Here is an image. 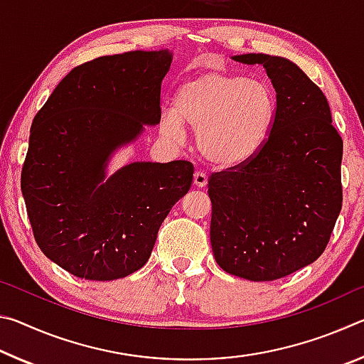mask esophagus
<instances>
[{
	"label": "esophagus",
	"instance_id": "1",
	"mask_svg": "<svg viewBox=\"0 0 364 364\" xmlns=\"http://www.w3.org/2000/svg\"><path fill=\"white\" fill-rule=\"evenodd\" d=\"M194 186L196 188H205L207 186V175L202 171H196L194 173Z\"/></svg>",
	"mask_w": 364,
	"mask_h": 364
}]
</instances>
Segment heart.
Here are the masks:
<instances>
[{"label": "heart", "mask_w": 364, "mask_h": 364, "mask_svg": "<svg viewBox=\"0 0 364 364\" xmlns=\"http://www.w3.org/2000/svg\"><path fill=\"white\" fill-rule=\"evenodd\" d=\"M276 114V97L258 78L205 70L178 86L171 114L160 120L162 132L181 136L196 130L197 151L215 167L242 165L263 149Z\"/></svg>", "instance_id": "obj_1"}]
</instances>
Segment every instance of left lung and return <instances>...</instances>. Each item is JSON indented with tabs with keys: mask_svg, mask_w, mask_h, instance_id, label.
<instances>
[{
	"mask_svg": "<svg viewBox=\"0 0 364 364\" xmlns=\"http://www.w3.org/2000/svg\"><path fill=\"white\" fill-rule=\"evenodd\" d=\"M262 64L276 91V114L263 149L208 178L210 242L226 273L274 281L319 258L342 208L343 143L328 100L289 59L241 54Z\"/></svg>",
	"mask_w": 364,
	"mask_h": 364,
	"instance_id": "obj_1",
	"label": "left lung"
}]
</instances>
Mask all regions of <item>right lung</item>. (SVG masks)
I'll return each mask as SVG.
<instances>
[{
	"label": "right lung",
	"instance_id": "right-lung-1",
	"mask_svg": "<svg viewBox=\"0 0 364 364\" xmlns=\"http://www.w3.org/2000/svg\"><path fill=\"white\" fill-rule=\"evenodd\" d=\"M168 49L96 58L60 80L30 128L21 189L49 260L112 281L149 260L159 228L193 183L188 160L134 162L106 178L110 154L160 122Z\"/></svg>",
	"mask_w": 364,
	"mask_h": 364
}]
</instances>
